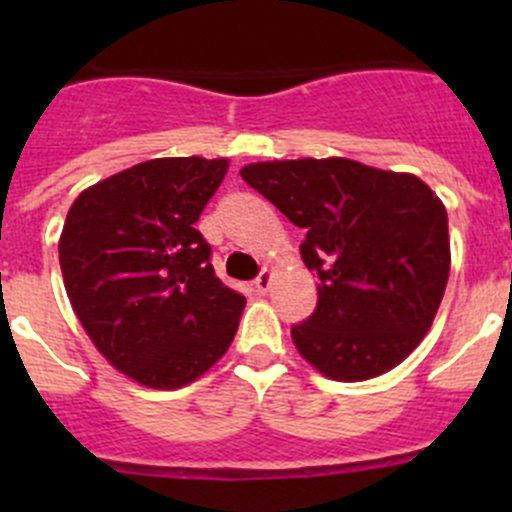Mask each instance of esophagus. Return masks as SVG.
I'll use <instances>...</instances> for the list:
<instances>
[{
	"instance_id": "esophagus-1",
	"label": "esophagus",
	"mask_w": 512,
	"mask_h": 512,
	"mask_svg": "<svg viewBox=\"0 0 512 512\" xmlns=\"http://www.w3.org/2000/svg\"><path fill=\"white\" fill-rule=\"evenodd\" d=\"M272 282H275V275H272V270H262L260 275H257V280H255V287H257V292L260 294H267L270 292V287H272Z\"/></svg>"
}]
</instances>
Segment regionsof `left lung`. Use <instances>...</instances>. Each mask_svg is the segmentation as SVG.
Instances as JSON below:
<instances>
[{"mask_svg":"<svg viewBox=\"0 0 512 512\" xmlns=\"http://www.w3.org/2000/svg\"><path fill=\"white\" fill-rule=\"evenodd\" d=\"M292 225L317 270V309L292 327L327 379L366 381L399 366L436 319L451 272L446 205L414 173L349 158L262 160L240 170Z\"/></svg>","mask_w":512,"mask_h":512,"instance_id":"left-lung-1","label":"left lung"}]
</instances>
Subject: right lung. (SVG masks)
<instances>
[{"mask_svg": "<svg viewBox=\"0 0 512 512\" xmlns=\"http://www.w3.org/2000/svg\"><path fill=\"white\" fill-rule=\"evenodd\" d=\"M227 158H153L81 190L59 237L69 302L103 359L148 389L193 384L227 352L245 297L195 223Z\"/></svg>", "mask_w": 512, "mask_h": 512, "instance_id": "add662e5", "label": "right lung"}]
</instances>
